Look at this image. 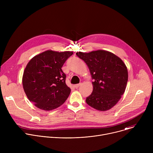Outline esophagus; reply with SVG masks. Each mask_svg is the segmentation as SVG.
I'll return each instance as SVG.
<instances>
[{
  "label": "esophagus",
  "instance_id": "obj_1",
  "mask_svg": "<svg viewBox=\"0 0 153 153\" xmlns=\"http://www.w3.org/2000/svg\"><path fill=\"white\" fill-rule=\"evenodd\" d=\"M80 85V83H79V84H76V85H74V87H75L76 88H78Z\"/></svg>",
  "mask_w": 153,
  "mask_h": 153
}]
</instances>
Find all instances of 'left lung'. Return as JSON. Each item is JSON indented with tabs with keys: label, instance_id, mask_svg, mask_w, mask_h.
I'll return each instance as SVG.
<instances>
[{
	"label": "left lung",
	"instance_id": "8db88e82",
	"mask_svg": "<svg viewBox=\"0 0 153 153\" xmlns=\"http://www.w3.org/2000/svg\"><path fill=\"white\" fill-rule=\"evenodd\" d=\"M76 55L86 63L94 80L86 103L99 111L110 110L125 91L128 74L125 63L114 54L101 50Z\"/></svg>",
	"mask_w": 153,
	"mask_h": 153
}]
</instances>
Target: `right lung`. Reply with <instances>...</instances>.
Instances as JSON below:
<instances>
[{
	"label": "right lung",
	"instance_id": "1",
	"mask_svg": "<svg viewBox=\"0 0 153 153\" xmlns=\"http://www.w3.org/2000/svg\"><path fill=\"white\" fill-rule=\"evenodd\" d=\"M73 53L47 50L33 57L22 77L24 91L30 102L42 110L51 111L62 105L71 89L66 85L63 65Z\"/></svg>",
	"mask_w": 153,
	"mask_h": 153
}]
</instances>
